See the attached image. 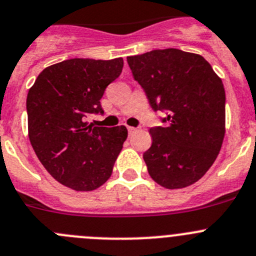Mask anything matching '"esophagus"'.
Returning <instances> with one entry per match:
<instances>
[{
    "label": "esophagus",
    "mask_w": 256,
    "mask_h": 256,
    "mask_svg": "<svg viewBox=\"0 0 256 256\" xmlns=\"http://www.w3.org/2000/svg\"><path fill=\"white\" fill-rule=\"evenodd\" d=\"M128 135H132L134 132H136V131H138V128H130V126H128Z\"/></svg>",
    "instance_id": "1"
}]
</instances>
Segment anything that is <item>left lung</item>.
Segmentation results:
<instances>
[{"mask_svg":"<svg viewBox=\"0 0 256 256\" xmlns=\"http://www.w3.org/2000/svg\"><path fill=\"white\" fill-rule=\"evenodd\" d=\"M152 108L166 112L150 128L144 152L150 176L168 190L197 182L216 160L225 136V88L204 56L179 49L128 56Z\"/></svg>","mask_w":256,"mask_h":256,"instance_id":"8db88e82","label":"left lung"}]
</instances>
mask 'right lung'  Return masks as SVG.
<instances>
[{
	"label": "right lung",
	"mask_w": 256,
	"mask_h": 256,
	"mask_svg": "<svg viewBox=\"0 0 256 256\" xmlns=\"http://www.w3.org/2000/svg\"><path fill=\"white\" fill-rule=\"evenodd\" d=\"M122 66V58L68 59L45 68L28 90V139L44 168L66 187L87 192L111 176L128 128L87 125L86 118L104 114L100 100Z\"/></svg>",
	"instance_id": "right-lung-1"
}]
</instances>
